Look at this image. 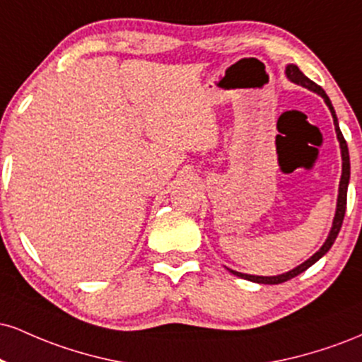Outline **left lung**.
Masks as SVG:
<instances>
[{
  "instance_id": "left-lung-1",
  "label": "left lung",
  "mask_w": 362,
  "mask_h": 362,
  "mask_svg": "<svg viewBox=\"0 0 362 362\" xmlns=\"http://www.w3.org/2000/svg\"><path fill=\"white\" fill-rule=\"evenodd\" d=\"M286 76H288L293 83H296V85H301V86H305V88H308L311 91H315V93H318L320 97H322L323 100H325L328 109H330L332 117H334L335 132H337V139H339V143H340V155H342V177H340L337 209H335V218H334V223H332L330 233H328L325 243L322 245V248H320L317 253H313V255H311L308 260H305L301 265L294 267L293 271L279 274V276H250V274L236 272V271H231V269H230V272L235 274V276L242 277V279L252 281V282H259V284H281V282H286V281L293 279V277H296L298 274L305 272L306 269L311 267V265L315 264V262L322 259V257L325 255V253L332 248V245H334L335 238H337V235H339V231H340V226H342V221H344V214H346V206H347V185H349V178H351V163H349V149H347L346 139H344L342 132H340L337 115H335V110H334V107H332L330 98L327 97V93H325V91H323L322 86H318L317 83L311 81L310 78H306L305 74L300 71V68H298V66L288 64V68H286Z\"/></svg>"
}]
</instances>
